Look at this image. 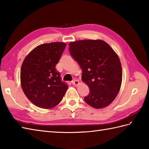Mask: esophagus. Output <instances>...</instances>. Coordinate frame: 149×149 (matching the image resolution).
<instances>
[{
    "instance_id": "esophagus-1",
    "label": "esophagus",
    "mask_w": 149,
    "mask_h": 149,
    "mask_svg": "<svg viewBox=\"0 0 149 149\" xmlns=\"http://www.w3.org/2000/svg\"><path fill=\"white\" fill-rule=\"evenodd\" d=\"M72 84L74 85V86H77V85L79 84V81L78 80H76V79H74V81H73L72 82Z\"/></svg>"
}]
</instances>
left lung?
I'll use <instances>...</instances> for the list:
<instances>
[{
  "mask_svg": "<svg viewBox=\"0 0 149 149\" xmlns=\"http://www.w3.org/2000/svg\"><path fill=\"white\" fill-rule=\"evenodd\" d=\"M69 51L82 69V81L90 88L85 102L96 109L109 106L118 95L122 81L118 55L100 40L71 42Z\"/></svg>",
  "mask_w": 149,
  "mask_h": 149,
  "instance_id": "left-lung-1",
  "label": "left lung"
}]
</instances>
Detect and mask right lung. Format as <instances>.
Wrapping results in <instances>:
<instances>
[{"label": "right lung", "instance_id": "add662e5", "mask_svg": "<svg viewBox=\"0 0 149 149\" xmlns=\"http://www.w3.org/2000/svg\"><path fill=\"white\" fill-rule=\"evenodd\" d=\"M66 43H44L34 48L22 65L20 82L27 99L34 105L50 109L61 102L68 86L56 69Z\"/></svg>", "mask_w": 149, "mask_h": 149}]
</instances>
